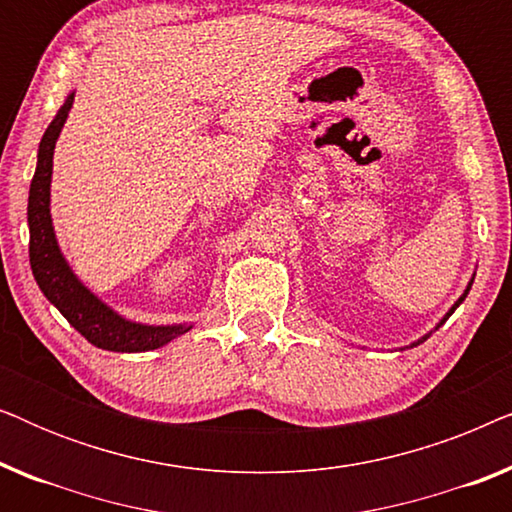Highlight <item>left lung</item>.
<instances>
[{
	"label": "left lung",
	"instance_id": "1",
	"mask_svg": "<svg viewBox=\"0 0 512 512\" xmlns=\"http://www.w3.org/2000/svg\"><path fill=\"white\" fill-rule=\"evenodd\" d=\"M466 293H468V289H466ZM466 293H464V296H461V298H459V300H457V303H454V307H452V310H450V312H447V314H445V319H443V321H440V324H438V326H443V324H445V321H447V319H450V314H452V312H454V310H457V307H459V305H461V300H464V298H466ZM426 338H429V335H426ZM426 338H422V340H417V342H415V345H419V342H424V340H426Z\"/></svg>",
	"mask_w": 512,
	"mask_h": 512
}]
</instances>
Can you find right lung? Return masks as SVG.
I'll return each mask as SVG.
<instances>
[{"mask_svg":"<svg viewBox=\"0 0 512 512\" xmlns=\"http://www.w3.org/2000/svg\"><path fill=\"white\" fill-rule=\"evenodd\" d=\"M72 102L74 95H69L39 144L37 172L32 177L30 205H27L32 275L44 296L58 307L62 317L95 347L109 349V352H149V349H158L184 335L191 326H144L118 317L74 277V272L69 270L60 254L58 242H55L51 209H48L53 149L62 125L67 121L69 109H72Z\"/></svg>","mask_w":512,"mask_h":512,"instance_id":"right-lung-1","label":"right lung"}]
</instances>
